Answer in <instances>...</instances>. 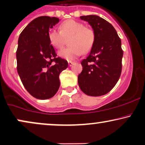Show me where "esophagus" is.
Listing matches in <instances>:
<instances>
[{
  "mask_svg": "<svg viewBox=\"0 0 145 145\" xmlns=\"http://www.w3.org/2000/svg\"><path fill=\"white\" fill-rule=\"evenodd\" d=\"M74 63L73 61H68V65H69V66H71V65H73V64H74Z\"/></svg>",
  "mask_w": 145,
  "mask_h": 145,
  "instance_id": "esophagus-1",
  "label": "esophagus"
}]
</instances>
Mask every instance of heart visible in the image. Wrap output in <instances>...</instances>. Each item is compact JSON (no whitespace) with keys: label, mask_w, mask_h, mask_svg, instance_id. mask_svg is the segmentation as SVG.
<instances>
[{"label":"heart","mask_w":145,"mask_h":145,"mask_svg":"<svg viewBox=\"0 0 145 145\" xmlns=\"http://www.w3.org/2000/svg\"><path fill=\"white\" fill-rule=\"evenodd\" d=\"M59 31L50 29L48 33L50 43L56 49L63 47L65 39L71 37L69 41L70 47L62 49L58 55L67 60L73 61L83 53H87L94 45V33L90 28L84 26L83 23L74 20H67L61 24Z\"/></svg>","instance_id":"heart-1"}]
</instances>
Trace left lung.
I'll list each match as a JSON object with an SVG mask.
<instances>
[{"instance_id":"1","label":"left lung","mask_w":145,"mask_h":145,"mask_svg":"<svg viewBox=\"0 0 145 145\" xmlns=\"http://www.w3.org/2000/svg\"><path fill=\"white\" fill-rule=\"evenodd\" d=\"M88 22L95 35L90 54L81 64L78 84L84 94L100 96L114 87L122 72L121 40L110 23L97 15L80 16Z\"/></svg>"}]
</instances>
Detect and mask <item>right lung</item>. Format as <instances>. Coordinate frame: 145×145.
Instances as JSON below:
<instances>
[{
	"instance_id": "right-lung-1",
	"label": "right lung",
	"mask_w": 145,
	"mask_h": 145,
	"mask_svg": "<svg viewBox=\"0 0 145 145\" xmlns=\"http://www.w3.org/2000/svg\"><path fill=\"white\" fill-rule=\"evenodd\" d=\"M59 19L42 16L36 18L20 34L16 50L17 71L24 87L35 98H52L59 89V76L68 66L57 56L48 33Z\"/></svg>"
}]
</instances>
